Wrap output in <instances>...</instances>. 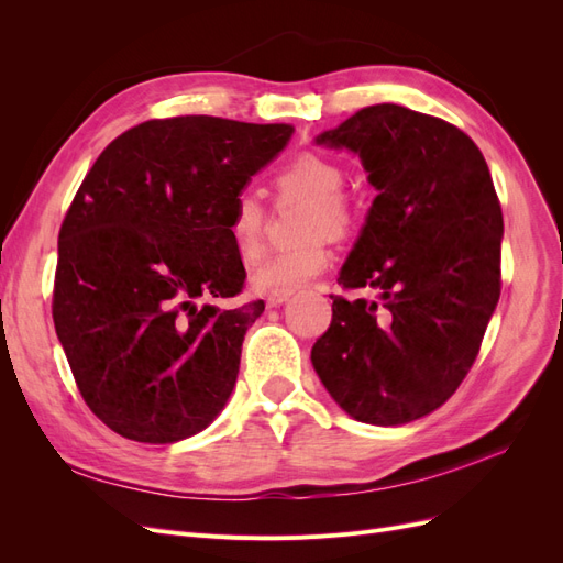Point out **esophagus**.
Here are the masks:
<instances>
[{
	"label": "esophagus",
	"mask_w": 563,
	"mask_h": 563,
	"mask_svg": "<svg viewBox=\"0 0 563 563\" xmlns=\"http://www.w3.org/2000/svg\"><path fill=\"white\" fill-rule=\"evenodd\" d=\"M291 296H294V291H277V294H269L265 298V302H267V308H279V305H284Z\"/></svg>",
	"instance_id": "34e87169"
}]
</instances>
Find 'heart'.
<instances>
[{"label":"heart","mask_w":563,"mask_h":563,"mask_svg":"<svg viewBox=\"0 0 563 563\" xmlns=\"http://www.w3.org/2000/svg\"><path fill=\"white\" fill-rule=\"evenodd\" d=\"M272 185L279 207L305 203L300 218L305 240L294 249L269 255L253 269L251 282L261 294L294 291L296 286L319 277L333 261L331 236H345L356 225V209L343 195V166L329 157L302 152L279 168ZM267 220L269 211L255 192L244 190L232 199L228 234L244 261H253L261 253Z\"/></svg>","instance_id":"1"}]
</instances>
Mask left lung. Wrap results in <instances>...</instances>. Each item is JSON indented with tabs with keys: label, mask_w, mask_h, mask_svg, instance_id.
<instances>
[{
	"label": "left lung",
	"mask_w": 563,
	"mask_h": 563,
	"mask_svg": "<svg viewBox=\"0 0 563 563\" xmlns=\"http://www.w3.org/2000/svg\"><path fill=\"white\" fill-rule=\"evenodd\" d=\"M317 143L356 152L378 190L338 284L378 288L380 302L331 296L312 364L354 420L406 424L479 354L500 298V199L482 150L432 114L368 106Z\"/></svg>",
	"instance_id": "left-lung-1"
}]
</instances>
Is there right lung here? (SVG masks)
<instances>
[{
	"instance_id": "1",
	"label": "right lung",
	"mask_w": 563,
	"mask_h": 563,
	"mask_svg": "<svg viewBox=\"0 0 563 563\" xmlns=\"http://www.w3.org/2000/svg\"><path fill=\"white\" fill-rule=\"evenodd\" d=\"M288 124L150 119L100 152L58 234L54 323L79 395L108 428L174 444L223 411L263 300L220 310L246 269L232 199L291 139Z\"/></svg>"
}]
</instances>
